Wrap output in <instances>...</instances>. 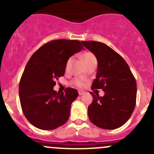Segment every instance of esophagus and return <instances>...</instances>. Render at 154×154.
Wrapping results in <instances>:
<instances>
[{"mask_svg":"<svg viewBox=\"0 0 154 154\" xmlns=\"http://www.w3.org/2000/svg\"><path fill=\"white\" fill-rule=\"evenodd\" d=\"M78 93H79V95H82L85 94V92L84 91H79Z\"/></svg>","mask_w":154,"mask_h":154,"instance_id":"34e87169","label":"esophagus"}]
</instances>
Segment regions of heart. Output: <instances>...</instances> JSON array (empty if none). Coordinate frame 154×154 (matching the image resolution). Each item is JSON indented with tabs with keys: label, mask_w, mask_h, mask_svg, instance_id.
<instances>
[{
	"label": "heart",
	"mask_w": 154,
	"mask_h": 154,
	"mask_svg": "<svg viewBox=\"0 0 154 154\" xmlns=\"http://www.w3.org/2000/svg\"><path fill=\"white\" fill-rule=\"evenodd\" d=\"M83 61H84L85 65L88 64L89 63L92 62V61H96V58L94 56V54H92L91 52H86L83 54L82 56ZM72 62V58H69L68 60H67L66 63V66H65V69L66 70H68L69 69L70 66H71ZM72 84L74 85H75L76 87L78 88H83L85 85V82L84 79H81V78H75L72 80Z\"/></svg>",
	"instance_id": "obj_1"
}]
</instances>
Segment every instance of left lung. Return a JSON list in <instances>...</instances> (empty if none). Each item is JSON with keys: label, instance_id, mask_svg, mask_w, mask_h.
Returning <instances> with one entry per match:
<instances>
[{"label": "left lung", "instance_id": "1", "mask_svg": "<svg viewBox=\"0 0 154 154\" xmlns=\"http://www.w3.org/2000/svg\"><path fill=\"white\" fill-rule=\"evenodd\" d=\"M81 42L98 60L96 78L91 89H102L105 93L100 97L91 92L93 100L88 106L89 119L100 128H119L128 122L135 109V77L125 59L107 45L96 41Z\"/></svg>", "mask_w": 154, "mask_h": 154}]
</instances>
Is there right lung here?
<instances>
[{"label":"right lung","instance_id":"1","mask_svg":"<svg viewBox=\"0 0 154 154\" xmlns=\"http://www.w3.org/2000/svg\"><path fill=\"white\" fill-rule=\"evenodd\" d=\"M83 48L79 40H51L35 51L26 63L19 82V99L24 116L35 128L54 130L69 119L78 92L67 88L57 93L53 88L55 81L64 75L67 60Z\"/></svg>","mask_w":154,"mask_h":154}]
</instances>
